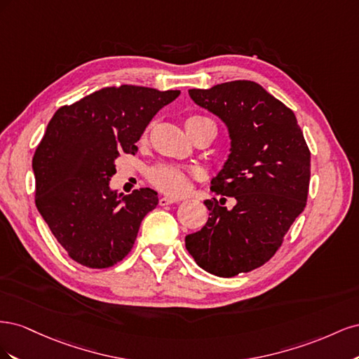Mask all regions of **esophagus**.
I'll use <instances>...</instances> for the list:
<instances>
[{
    "label": "esophagus",
    "mask_w": 359,
    "mask_h": 359,
    "mask_svg": "<svg viewBox=\"0 0 359 359\" xmlns=\"http://www.w3.org/2000/svg\"><path fill=\"white\" fill-rule=\"evenodd\" d=\"M177 202H180V199H178V198H169V196L160 198V201H158V203H160L161 206H165V205H170V203H177Z\"/></svg>",
    "instance_id": "34e87169"
}]
</instances>
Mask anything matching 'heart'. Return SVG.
Segmentation results:
<instances>
[{
  "label": "heart",
  "instance_id": "1",
  "mask_svg": "<svg viewBox=\"0 0 359 359\" xmlns=\"http://www.w3.org/2000/svg\"><path fill=\"white\" fill-rule=\"evenodd\" d=\"M203 119H210L205 116H191L189 118V123L193 121H203ZM148 181L153 184L156 189L163 193L169 194H181L187 190L190 177L198 175L196 170H186L177 165H169V163H160L148 170Z\"/></svg>",
  "mask_w": 359,
  "mask_h": 359
}]
</instances>
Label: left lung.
I'll list each match as a JSON object with an SVG mask.
<instances>
[{
    "label": "left lung",
    "instance_id": "left-lung-1",
    "mask_svg": "<svg viewBox=\"0 0 359 359\" xmlns=\"http://www.w3.org/2000/svg\"><path fill=\"white\" fill-rule=\"evenodd\" d=\"M193 102L223 119L231 156L212 178L205 201L208 222L186 236V247L206 273L233 277L266 264L307 205L310 149L286 104L253 81H232L189 91Z\"/></svg>",
    "mask_w": 359,
    "mask_h": 359
}]
</instances>
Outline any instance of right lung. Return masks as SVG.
I'll use <instances>...</instances> for the list:
<instances>
[{
  "mask_svg": "<svg viewBox=\"0 0 359 359\" xmlns=\"http://www.w3.org/2000/svg\"><path fill=\"white\" fill-rule=\"evenodd\" d=\"M178 95V90L104 86L52 116L32 157L36 206L74 262L103 269L130 253L158 198L151 189L127 196L111 191L115 158L135 156L151 119Z\"/></svg>",
  "mask_w": 359,
  "mask_h": 359,
  "instance_id": "right-lung-1",
  "label": "right lung"
}]
</instances>
